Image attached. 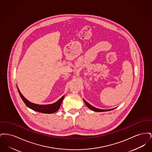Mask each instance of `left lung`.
<instances>
[{"instance_id": "obj_1", "label": "left lung", "mask_w": 152, "mask_h": 152, "mask_svg": "<svg viewBox=\"0 0 152 152\" xmlns=\"http://www.w3.org/2000/svg\"><path fill=\"white\" fill-rule=\"evenodd\" d=\"M85 104H86V105L87 106L88 108L94 110V112H105V111H109V110H111L112 109H101L97 108H95L94 107H93L92 105H91V104H89L88 102H87V101L86 100H84Z\"/></svg>"}]
</instances>
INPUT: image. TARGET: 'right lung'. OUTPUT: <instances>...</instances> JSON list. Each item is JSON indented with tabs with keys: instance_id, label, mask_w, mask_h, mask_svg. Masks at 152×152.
Here are the masks:
<instances>
[{
	"instance_id": "add662e5",
	"label": "right lung",
	"mask_w": 152,
	"mask_h": 152,
	"mask_svg": "<svg viewBox=\"0 0 152 152\" xmlns=\"http://www.w3.org/2000/svg\"><path fill=\"white\" fill-rule=\"evenodd\" d=\"M18 90L19 94H20L23 101H24L25 104L28 108L35 110V111H36V112L43 113H55L56 111H58L61 104L62 101L64 98V96H63L58 101H56L55 103H53L51 104H47V105H39V104H35V103H33V102H31L28 101L21 94V92H20L18 88Z\"/></svg>"
}]
</instances>
